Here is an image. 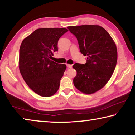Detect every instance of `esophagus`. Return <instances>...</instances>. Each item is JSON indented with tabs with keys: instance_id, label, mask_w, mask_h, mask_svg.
Instances as JSON below:
<instances>
[{
	"instance_id": "esophagus-1",
	"label": "esophagus",
	"mask_w": 135,
	"mask_h": 135,
	"mask_svg": "<svg viewBox=\"0 0 135 135\" xmlns=\"http://www.w3.org/2000/svg\"><path fill=\"white\" fill-rule=\"evenodd\" d=\"M67 66L68 68H72L73 65H71V64H67Z\"/></svg>"
}]
</instances>
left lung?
I'll return each mask as SVG.
<instances>
[{"mask_svg": "<svg viewBox=\"0 0 135 135\" xmlns=\"http://www.w3.org/2000/svg\"><path fill=\"white\" fill-rule=\"evenodd\" d=\"M75 35L80 52L87 57L85 64L73 66L77 71L73 83L77 89L91 94L103 88L114 73L117 62V49L114 41L103 27L85 25L68 26Z\"/></svg>", "mask_w": 135, "mask_h": 135, "instance_id": "8db88e82", "label": "left lung"}]
</instances>
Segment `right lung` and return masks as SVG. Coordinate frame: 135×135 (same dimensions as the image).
I'll return each mask as SVG.
<instances>
[{"mask_svg":"<svg viewBox=\"0 0 135 135\" xmlns=\"http://www.w3.org/2000/svg\"><path fill=\"white\" fill-rule=\"evenodd\" d=\"M65 28H40L21 42L19 53V70L23 79L33 92L42 97L54 95L67 66L50 59L58 50L59 38Z\"/></svg>","mask_w":135,"mask_h":135,"instance_id":"obj_1","label":"right lung"}]
</instances>
